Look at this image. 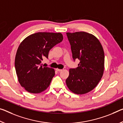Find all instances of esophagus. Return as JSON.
<instances>
[{
  "label": "esophagus",
  "instance_id": "obj_1",
  "mask_svg": "<svg viewBox=\"0 0 123 123\" xmlns=\"http://www.w3.org/2000/svg\"><path fill=\"white\" fill-rule=\"evenodd\" d=\"M56 71H57V72H61V71H62V69H61L56 68Z\"/></svg>",
  "mask_w": 123,
  "mask_h": 123
}]
</instances>
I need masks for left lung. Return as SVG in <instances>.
I'll return each mask as SVG.
<instances>
[{
	"instance_id": "obj_1",
	"label": "left lung",
	"mask_w": 123,
	"mask_h": 123,
	"mask_svg": "<svg viewBox=\"0 0 123 123\" xmlns=\"http://www.w3.org/2000/svg\"><path fill=\"white\" fill-rule=\"evenodd\" d=\"M73 60L80 62L76 68L69 69L66 79L67 87L76 94L90 92L98 84L104 71L105 54L96 37L85 32L67 33Z\"/></svg>"
}]
</instances>
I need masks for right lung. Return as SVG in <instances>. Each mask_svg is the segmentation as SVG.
<instances>
[{
	"label": "right lung",
	"mask_w": 123,
	"mask_h": 123,
	"mask_svg": "<svg viewBox=\"0 0 123 123\" xmlns=\"http://www.w3.org/2000/svg\"><path fill=\"white\" fill-rule=\"evenodd\" d=\"M63 40L61 33L38 32L27 37L19 44L15 67L21 86L33 93L48 88L55 75L52 68L43 67L42 61L48 58L50 50Z\"/></svg>",
	"instance_id": "add662e5"
}]
</instances>
